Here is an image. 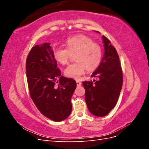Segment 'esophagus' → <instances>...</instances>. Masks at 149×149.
I'll return each instance as SVG.
<instances>
[{
  "mask_svg": "<svg viewBox=\"0 0 149 149\" xmlns=\"http://www.w3.org/2000/svg\"><path fill=\"white\" fill-rule=\"evenodd\" d=\"M76 84H77L78 86H81V83L79 81H76Z\"/></svg>",
  "mask_w": 149,
  "mask_h": 149,
  "instance_id": "esophagus-1",
  "label": "esophagus"
}]
</instances>
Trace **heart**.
I'll return each mask as SVG.
<instances>
[{
	"mask_svg": "<svg viewBox=\"0 0 149 149\" xmlns=\"http://www.w3.org/2000/svg\"><path fill=\"white\" fill-rule=\"evenodd\" d=\"M66 48L60 46L54 51L56 60L61 65L68 63L72 55H75L76 63L70 65L65 70L68 77L79 79L85 73L86 68L93 70L100 64L102 52L101 47L93 40L85 35H76L66 40Z\"/></svg>",
	"mask_w": 149,
	"mask_h": 149,
	"instance_id": "heart-1",
	"label": "heart"
}]
</instances>
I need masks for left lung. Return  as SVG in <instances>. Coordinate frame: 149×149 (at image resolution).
<instances>
[{
    "label": "left lung",
    "instance_id": "left-lung-1",
    "mask_svg": "<svg viewBox=\"0 0 149 149\" xmlns=\"http://www.w3.org/2000/svg\"><path fill=\"white\" fill-rule=\"evenodd\" d=\"M102 38L104 53L100 65L91 76L96 80L83 82L87 107L92 114L97 117L106 116L115 107L123 81L118 52L105 36Z\"/></svg>",
    "mask_w": 149,
    "mask_h": 149
}]
</instances>
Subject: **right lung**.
<instances>
[{"instance_id":"right-lung-1","label":"right lung","mask_w":149,"mask_h":149,"mask_svg":"<svg viewBox=\"0 0 149 149\" xmlns=\"http://www.w3.org/2000/svg\"><path fill=\"white\" fill-rule=\"evenodd\" d=\"M53 53L49 43L32 47L26 58V73L30 95L36 107L47 118L60 122L71 114L76 83L61 75Z\"/></svg>"}]
</instances>
